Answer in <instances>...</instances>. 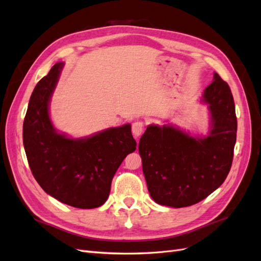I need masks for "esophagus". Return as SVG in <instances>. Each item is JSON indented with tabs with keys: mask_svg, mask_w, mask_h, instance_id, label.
Returning a JSON list of instances; mask_svg holds the SVG:
<instances>
[{
	"mask_svg": "<svg viewBox=\"0 0 261 261\" xmlns=\"http://www.w3.org/2000/svg\"><path fill=\"white\" fill-rule=\"evenodd\" d=\"M132 132H133V135L135 137H139L141 134L144 132V123L137 121L135 123H133L132 126Z\"/></svg>",
	"mask_w": 261,
	"mask_h": 261,
	"instance_id": "esophagus-1",
	"label": "esophagus"
}]
</instances>
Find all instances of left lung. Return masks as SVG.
Instances as JSON below:
<instances>
[{
  "label": "left lung",
  "instance_id": "left-lung-1",
  "mask_svg": "<svg viewBox=\"0 0 261 261\" xmlns=\"http://www.w3.org/2000/svg\"><path fill=\"white\" fill-rule=\"evenodd\" d=\"M209 105L207 136H191L172 125H149L139 140L148 191L162 206L188 207L222 185L233 161L238 120L228 85L217 73L202 94Z\"/></svg>",
  "mask_w": 261,
  "mask_h": 261
}]
</instances>
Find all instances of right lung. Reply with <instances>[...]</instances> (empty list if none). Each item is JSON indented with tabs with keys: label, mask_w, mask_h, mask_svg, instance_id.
Wrapping results in <instances>:
<instances>
[{
	"label": "right lung",
	"mask_w": 261,
	"mask_h": 261,
	"mask_svg": "<svg viewBox=\"0 0 261 261\" xmlns=\"http://www.w3.org/2000/svg\"><path fill=\"white\" fill-rule=\"evenodd\" d=\"M63 65L57 63L35 87L23 120V148L46 194L75 208H97L107 201L115 172L137 144L129 124L78 139L57 132L49 103Z\"/></svg>",
	"instance_id": "add662e5"
}]
</instances>
